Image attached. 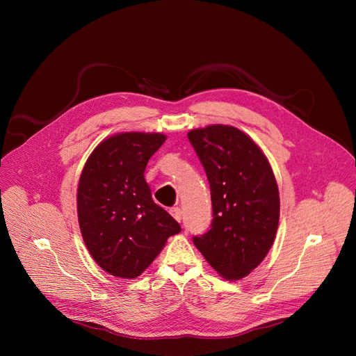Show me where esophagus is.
<instances>
[{"label":"esophagus","mask_w":356,"mask_h":356,"mask_svg":"<svg viewBox=\"0 0 356 356\" xmlns=\"http://www.w3.org/2000/svg\"><path fill=\"white\" fill-rule=\"evenodd\" d=\"M170 214L173 216V218L176 220V221H181V210L179 209V207H173V209H170Z\"/></svg>","instance_id":"esophagus-1"}]
</instances>
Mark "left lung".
Masks as SVG:
<instances>
[{"mask_svg":"<svg viewBox=\"0 0 356 356\" xmlns=\"http://www.w3.org/2000/svg\"><path fill=\"white\" fill-rule=\"evenodd\" d=\"M187 138L206 170L213 206L210 229L193 242L222 277L239 280L259 266L275 241V175L258 145L234 127L210 125Z\"/></svg>","mask_w":356,"mask_h":356,"instance_id":"left-lung-1","label":"left lung"}]
</instances>
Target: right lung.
Returning a JSON list of instances; mask_svg holds the SVG:
<instances>
[{"label":"right lung","mask_w":356,"mask_h":356,"mask_svg":"<svg viewBox=\"0 0 356 356\" xmlns=\"http://www.w3.org/2000/svg\"><path fill=\"white\" fill-rule=\"evenodd\" d=\"M162 134L124 132L101 142L81 172L77 214L92 259L113 276L134 279L159 255L179 222L152 200L143 172Z\"/></svg>","instance_id":"1"}]
</instances>
